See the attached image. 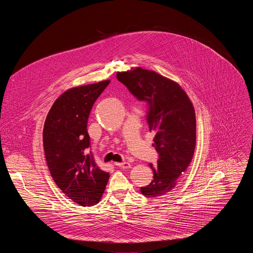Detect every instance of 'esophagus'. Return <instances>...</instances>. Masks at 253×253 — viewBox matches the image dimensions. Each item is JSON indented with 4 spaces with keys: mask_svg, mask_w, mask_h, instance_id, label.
I'll use <instances>...</instances> for the list:
<instances>
[{
    "mask_svg": "<svg viewBox=\"0 0 253 253\" xmlns=\"http://www.w3.org/2000/svg\"><path fill=\"white\" fill-rule=\"evenodd\" d=\"M114 165H116V166H118V167H120V168H123V169L131 168V164H130L129 162H121V163H119V162H115V163H114Z\"/></svg>",
    "mask_w": 253,
    "mask_h": 253,
    "instance_id": "esophagus-1",
    "label": "esophagus"
}]
</instances>
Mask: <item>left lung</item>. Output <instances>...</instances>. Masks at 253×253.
<instances>
[{
    "mask_svg": "<svg viewBox=\"0 0 253 253\" xmlns=\"http://www.w3.org/2000/svg\"><path fill=\"white\" fill-rule=\"evenodd\" d=\"M117 79L139 101L148 104L146 120L155 133L153 146L159 158L157 165L149 164L153 180L140 190L149 198L162 196L176 186L192 160L196 144L193 105L179 84L154 71L138 67L118 72Z\"/></svg>",
    "mask_w": 253,
    "mask_h": 253,
    "instance_id": "8db88e82",
    "label": "left lung"
}]
</instances>
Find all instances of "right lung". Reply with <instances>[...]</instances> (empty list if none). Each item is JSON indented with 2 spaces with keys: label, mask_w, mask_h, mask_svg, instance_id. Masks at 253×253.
I'll return each mask as SVG.
<instances>
[{
  "label": "right lung",
  "mask_w": 253,
  "mask_h": 253,
  "mask_svg": "<svg viewBox=\"0 0 253 253\" xmlns=\"http://www.w3.org/2000/svg\"><path fill=\"white\" fill-rule=\"evenodd\" d=\"M110 80L71 88L53 104L45 121L46 161L57 186L81 206L97 204L109 173L101 170L89 152L87 131L92 107Z\"/></svg>",
  "instance_id": "obj_1"
}]
</instances>
